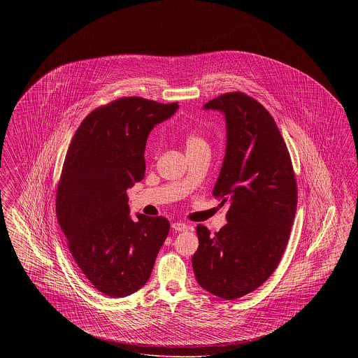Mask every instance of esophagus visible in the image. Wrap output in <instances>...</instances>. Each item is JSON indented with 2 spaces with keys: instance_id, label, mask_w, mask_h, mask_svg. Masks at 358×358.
I'll list each match as a JSON object with an SVG mask.
<instances>
[{
  "instance_id": "esophagus-1",
  "label": "esophagus",
  "mask_w": 358,
  "mask_h": 358,
  "mask_svg": "<svg viewBox=\"0 0 358 358\" xmlns=\"http://www.w3.org/2000/svg\"><path fill=\"white\" fill-rule=\"evenodd\" d=\"M171 228L176 231V232H185L189 228V225H187L185 222H177L171 224Z\"/></svg>"
}]
</instances>
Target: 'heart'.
<instances>
[{
    "mask_svg": "<svg viewBox=\"0 0 358 358\" xmlns=\"http://www.w3.org/2000/svg\"><path fill=\"white\" fill-rule=\"evenodd\" d=\"M201 145H206L204 139H203L201 136L194 134V133L187 134V138H185V148H187V150L199 148V146H201Z\"/></svg>",
    "mask_w": 358,
    "mask_h": 358,
    "instance_id": "1",
    "label": "heart"
}]
</instances>
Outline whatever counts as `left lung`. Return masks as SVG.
<instances>
[{
    "instance_id": "8db88e82",
    "label": "left lung",
    "mask_w": 358,
    "mask_h": 358,
    "mask_svg": "<svg viewBox=\"0 0 358 358\" xmlns=\"http://www.w3.org/2000/svg\"><path fill=\"white\" fill-rule=\"evenodd\" d=\"M225 115L227 150L213 196L228 203L225 227L215 235L199 224L192 257L199 285L238 299L262 286L278 267L296 212L298 190L287 146L271 114L243 92L204 104Z\"/></svg>"
}]
</instances>
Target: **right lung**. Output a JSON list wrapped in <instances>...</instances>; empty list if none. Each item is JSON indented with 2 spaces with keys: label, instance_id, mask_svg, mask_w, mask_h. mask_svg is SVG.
Returning <instances> with one entry per match:
<instances>
[{
  "label": "right lung",
  "instance_id": "obj_1",
  "mask_svg": "<svg viewBox=\"0 0 358 358\" xmlns=\"http://www.w3.org/2000/svg\"><path fill=\"white\" fill-rule=\"evenodd\" d=\"M177 103L120 98L91 111L69 143L56 192V216L69 252L104 295L122 298L146 285L169 234L162 216L130 217L126 190L145 177V146Z\"/></svg>",
  "mask_w": 358,
  "mask_h": 358
}]
</instances>
